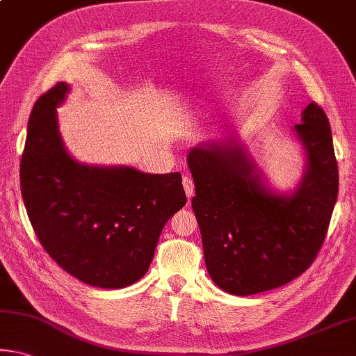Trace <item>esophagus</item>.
Instances as JSON below:
<instances>
[{"mask_svg":"<svg viewBox=\"0 0 356 356\" xmlns=\"http://www.w3.org/2000/svg\"><path fill=\"white\" fill-rule=\"evenodd\" d=\"M182 184H184V188H185V193H187L188 200L193 196V191H195V184H193V179L190 176H184L182 179Z\"/></svg>","mask_w":356,"mask_h":356,"instance_id":"obj_1","label":"esophagus"}]
</instances>
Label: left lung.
<instances>
[{"label":"left lung","instance_id":"1","mask_svg":"<svg viewBox=\"0 0 356 356\" xmlns=\"http://www.w3.org/2000/svg\"><path fill=\"white\" fill-rule=\"evenodd\" d=\"M295 129L307 152V171L291 196L264 188L238 144H207L188 154L206 266L231 295L289 284L323 245L339 190L331 127L323 109L310 103Z\"/></svg>","mask_w":356,"mask_h":356}]
</instances>
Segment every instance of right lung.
Masks as SVG:
<instances>
[{
  "label": "right lung",
  "instance_id": "add662e5",
  "mask_svg": "<svg viewBox=\"0 0 356 356\" xmlns=\"http://www.w3.org/2000/svg\"><path fill=\"white\" fill-rule=\"evenodd\" d=\"M58 82L33 106L20 161V190L49 257L83 284L123 289L147 273L166 222L187 202L180 172L81 165L66 154L55 107Z\"/></svg>",
  "mask_w": 356,
  "mask_h": 356
}]
</instances>
